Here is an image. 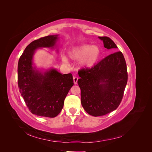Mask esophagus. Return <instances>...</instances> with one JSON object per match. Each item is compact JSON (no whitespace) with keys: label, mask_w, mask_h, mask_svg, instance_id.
<instances>
[{"label":"esophagus","mask_w":152,"mask_h":152,"mask_svg":"<svg viewBox=\"0 0 152 152\" xmlns=\"http://www.w3.org/2000/svg\"><path fill=\"white\" fill-rule=\"evenodd\" d=\"M78 77L75 76L73 77V83H74V84H77V81H78Z\"/></svg>","instance_id":"obj_1"}]
</instances>
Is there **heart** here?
I'll return each instance as SVG.
<instances>
[{"label": "heart", "instance_id": "1", "mask_svg": "<svg viewBox=\"0 0 152 152\" xmlns=\"http://www.w3.org/2000/svg\"><path fill=\"white\" fill-rule=\"evenodd\" d=\"M100 55V49L96 45L84 44L72 48L69 51V56L73 59H80V64L84 67H91L98 61ZM62 61L67 64L68 59L61 56Z\"/></svg>", "mask_w": 152, "mask_h": 152}]
</instances>
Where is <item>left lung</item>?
I'll return each mask as SVG.
<instances>
[{
    "label": "left lung",
    "mask_w": 152,
    "mask_h": 152,
    "mask_svg": "<svg viewBox=\"0 0 152 152\" xmlns=\"http://www.w3.org/2000/svg\"><path fill=\"white\" fill-rule=\"evenodd\" d=\"M98 37L106 49L117 48L108 37ZM78 73L81 103L87 113L102 116L117 108L127 82V65L122 52L110 54L93 67L82 68Z\"/></svg>",
    "instance_id": "obj_1"
}]
</instances>
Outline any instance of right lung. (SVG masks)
Here are the masks:
<instances>
[{
	"instance_id": "obj_1",
	"label": "right lung",
	"mask_w": 152,
	"mask_h": 152,
	"mask_svg": "<svg viewBox=\"0 0 152 152\" xmlns=\"http://www.w3.org/2000/svg\"><path fill=\"white\" fill-rule=\"evenodd\" d=\"M58 35H48L34 40L27 45L18 61V84L21 95L30 111L38 116L56 117L73 85L72 73L63 75L54 68L42 72L33 66L36 49L53 48Z\"/></svg>"
}]
</instances>
